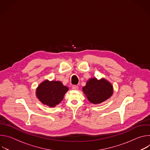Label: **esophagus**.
<instances>
[{"label":"esophagus","mask_w":150,"mask_h":150,"mask_svg":"<svg viewBox=\"0 0 150 150\" xmlns=\"http://www.w3.org/2000/svg\"><path fill=\"white\" fill-rule=\"evenodd\" d=\"M72 88V90H77L78 89V87L77 86V85H73Z\"/></svg>","instance_id":"1"}]
</instances>
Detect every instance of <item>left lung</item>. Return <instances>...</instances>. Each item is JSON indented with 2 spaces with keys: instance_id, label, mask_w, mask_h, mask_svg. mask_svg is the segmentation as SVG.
Segmentation results:
<instances>
[{
  "instance_id": "obj_1",
  "label": "left lung",
  "mask_w": 150,
  "mask_h": 150,
  "mask_svg": "<svg viewBox=\"0 0 150 150\" xmlns=\"http://www.w3.org/2000/svg\"><path fill=\"white\" fill-rule=\"evenodd\" d=\"M88 100L93 104H99L111 97L113 93L112 84L104 79L91 78L82 88Z\"/></svg>"
}]
</instances>
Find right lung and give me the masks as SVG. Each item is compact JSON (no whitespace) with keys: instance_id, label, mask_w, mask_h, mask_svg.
Masks as SVG:
<instances>
[{"instance_id":"right-lung-1","label":"right lung","mask_w":150,"mask_h":150,"mask_svg":"<svg viewBox=\"0 0 150 150\" xmlns=\"http://www.w3.org/2000/svg\"><path fill=\"white\" fill-rule=\"evenodd\" d=\"M68 88L60 81L46 80L40 84L36 90V95L40 101L50 107H54L63 100Z\"/></svg>"}]
</instances>
